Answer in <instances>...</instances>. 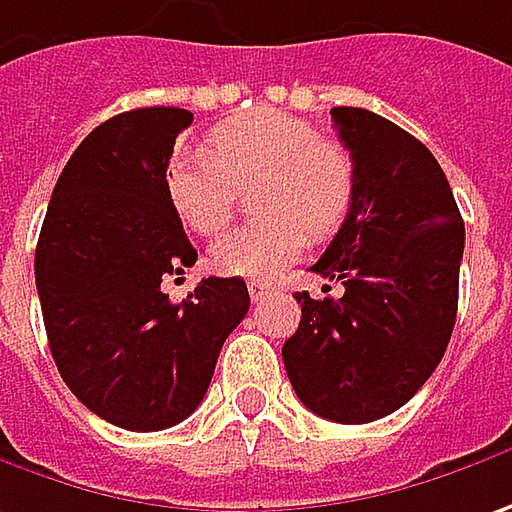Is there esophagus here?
I'll return each instance as SVG.
<instances>
[{"label": "esophagus", "mask_w": 512, "mask_h": 512, "mask_svg": "<svg viewBox=\"0 0 512 512\" xmlns=\"http://www.w3.org/2000/svg\"><path fill=\"white\" fill-rule=\"evenodd\" d=\"M269 292H272V286L263 283V280H252V283H249V295H252V300H263Z\"/></svg>", "instance_id": "1"}]
</instances>
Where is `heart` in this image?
<instances>
[{
    "instance_id": "1",
    "label": "heart",
    "mask_w": 512,
    "mask_h": 512,
    "mask_svg": "<svg viewBox=\"0 0 512 512\" xmlns=\"http://www.w3.org/2000/svg\"><path fill=\"white\" fill-rule=\"evenodd\" d=\"M260 183L257 223L234 226L212 246V263L237 278H272L309 243L341 232L355 209L358 171L344 145L283 111L257 108L220 123L206 151L171 160V209L197 234H217L232 220L237 186Z\"/></svg>"
}]
</instances>
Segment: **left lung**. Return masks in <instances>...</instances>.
Segmentation results:
<instances>
[{"mask_svg":"<svg viewBox=\"0 0 512 512\" xmlns=\"http://www.w3.org/2000/svg\"><path fill=\"white\" fill-rule=\"evenodd\" d=\"M355 160L358 197L312 266L341 298L298 292L283 367L306 410L367 424L404 407L433 375L458 309L464 220L430 148L367 108H332Z\"/></svg>","mask_w":512,"mask_h":512,"instance_id":"left-lung-1","label":"left lung"}]
</instances>
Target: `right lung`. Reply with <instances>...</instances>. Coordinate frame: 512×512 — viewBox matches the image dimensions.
<instances>
[{
  "label": "right lung",
  "mask_w": 512,
  "mask_h": 512,
  "mask_svg": "<svg viewBox=\"0 0 512 512\" xmlns=\"http://www.w3.org/2000/svg\"><path fill=\"white\" fill-rule=\"evenodd\" d=\"M186 108H134L97 125L56 180L36 243V292L56 369L114 427L180 424L212 384L223 341L249 312L240 278H203L174 303L168 275L197 263L166 168Z\"/></svg>",
  "instance_id": "obj_1"
}]
</instances>
